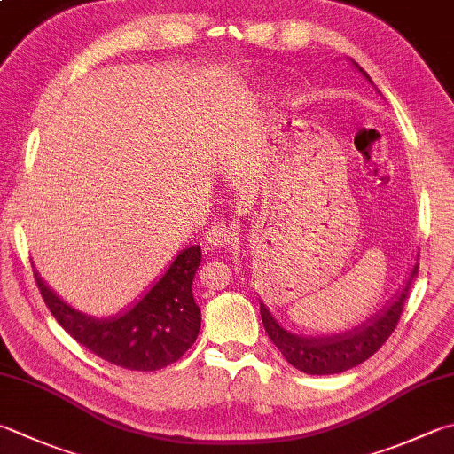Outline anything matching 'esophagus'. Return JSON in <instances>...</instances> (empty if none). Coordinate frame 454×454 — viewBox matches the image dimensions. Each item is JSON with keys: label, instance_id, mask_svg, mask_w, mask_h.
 <instances>
[{"label": "esophagus", "instance_id": "esophagus-1", "mask_svg": "<svg viewBox=\"0 0 454 454\" xmlns=\"http://www.w3.org/2000/svg\"><path fill=\"white\" fill-rule=\"evenodd\" d=\"M207 241H209L213 249L231 253L239 247V233L233 227H227V225L221 223V225H215L209 231Z\"/></svg>", "mask_w": 454, "mask_h": 454}]
</instances>
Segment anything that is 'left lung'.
Here are the masks:
<instances>
[{"mask_svg": "<svg viewBox=\"0 0 454 454\" xmlns=\"http://www.w3.org/2000/svg\"><path fill=\"white\" fill-rule=\"evenodd\" d=\"M354 65L372 82L370 74L362 67H357V63ZM417 269L419 262H415L401 293L389 304L352 330L330 333V336H298V333L282 328L267 304L259 301L264 330H267L272 344L280 349L282 357L296 370L310 375H332L352 370L378 352L391 336V332L395 330L399 316L403 312V304L409 298V290L417 278Z\"/></svg>", "mask_w": 454, "mask_h": 454, "instance_id": "1", "label": "left lung"}]
</instances>
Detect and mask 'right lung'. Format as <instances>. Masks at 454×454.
<instances>
[{
	"mask_svg": "<svg viewBox=\"0 0 454 454\" xmlns=\"http://www.w3.org/2000/svg\"><path fill=\"white\" fill-rule=\"evenodd\" d=\"M201 264L200 245L179 251L140 301L106 318H94L67 304L35 272L41 296L55 320L92 354L136 372H156L177 362L198 340L201 310L193 278Z\"/></svg>",
	"mask_w": 454,
	"mask_h": 454,
	"instance_id": "right-lung-1",
	"label": "right lung"
}]
</instances>
